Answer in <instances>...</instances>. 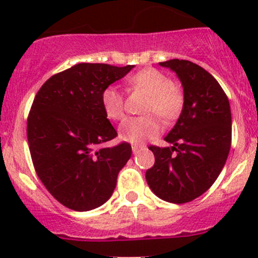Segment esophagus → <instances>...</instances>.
Wrapping results in <instances>:
<instances>
[{
    "instance_id": "34e87169",
    "label": "esophagus",
    "mask_w": 258,
    "mask_h": 258,
    "mask_svg": "<svg viewBox=\"0 0 258 258\" xmlns=\"http://www.w3.org/2000/svg\"><path fill=\"white\" fill-rule=\"evenodd\" d=\"M142 150H146L145 146H137V145L132 146V152H134V155H137V153Z\"/></svg>"
}]
</instances>
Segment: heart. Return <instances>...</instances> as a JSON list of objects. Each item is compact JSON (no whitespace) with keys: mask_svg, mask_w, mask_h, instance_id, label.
Masks as SVG:
<instances>
[{"mask_svg":"<svg viewBox=\"0 0 258 258\" xmlns=\"http://www.w3.org/2000/svg\"><path fill=\"white\" fill-rule=\"evenodd\" d=\"M130 83L141 88L151 96L145 112L156 113L161 118L170 121L177 117L183 106V96L173 86L168 76L155 69H146L130 77ZM103 110L112 119L122 118L124 113V98L121 91L114 86L103 90ZM162 130L160 121L153 116L127 117L118 126V136L122 141L132 145H141L157 136Z\"/></svg>","mask_w":258,"mask_h":258,"instance_id":"heart-1","label":"heart"}]
</instances>
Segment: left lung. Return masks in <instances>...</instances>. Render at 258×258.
Returning a JSON list of instances; mask_svg holds the SVG:
<instances>
[{
  "mask_svg": "<svg viewBox=\"0 0 258 258\" xmlns=\"http://www.w3.org/2000/svg\"><path fill=\"white\" fill-rule=\"evenodd\" d=\"M160 66L178 77L183 106L165 137L173 145L171 150L150 147L155 165L146 172V181L163 201L184 204L204 195L225 166L232 135L230 102L220 83L199 64L175 58Z\"/></svg>",
  "mask_w": 258,
  "mask_h": 258,
  "instance_id": "obj_1",
  "label": "left lung"
}]
</instances>
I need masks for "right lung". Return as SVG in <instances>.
Here are the masks:
<instances>
[{
  "instance_id": "add662e5",
  "label": "right lung",
  "mask_w": 258,
  "mask_h": 258,
  "mask_svg": "<svg viewBox=\"0 0 258 258\" xmlns=\"http://www.w3.org/2000/svg\"><path fill=\"white\" fill-rule=\"evenodd\" d=\"M134 67L77 63L46 81L33 100L27 119L33 166L49 194L69 209L102 206L131 157L126 142L98 146L117 136L103 110V90Z\"/></svg>"
}]
</instances>
